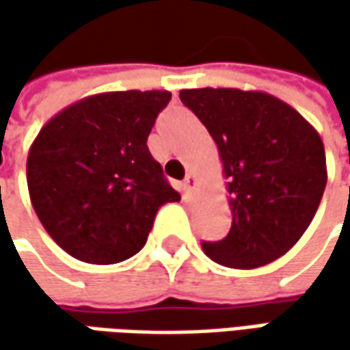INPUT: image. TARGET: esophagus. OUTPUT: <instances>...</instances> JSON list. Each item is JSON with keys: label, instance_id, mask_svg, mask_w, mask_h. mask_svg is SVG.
I'll return each mask as SVG.
<instances>
[{"label": "esophagus", "instance_id": "esophagus-1", "mask_svg": "<svg viewBox=\"0 0 350 350\" xmlns=\"http://www.w3.org/2000/svg\"><path fill=\"white\" fill-rule=\"evenodd\" d=\"M183 185H185V191H189V193H193V191H195L196 177H195V173H193V171H189V173H187V177H185Z\"/></svg>", "mask_w": 350, "mask_h": 350}]
</instances>
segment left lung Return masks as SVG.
Listing matches in <instances>:
<instances>
[{
	"label": "left lung",
	"instance_id": "1",
	"mask_svg": "<svg viewBox=\"0 0 350 350\" xmlns=\"http://www.w3.org/2000/svg\"><path fill=\"white\" fill-rule=\"evenodd\" d=\"M179 97L218 146L234 216L230 234L204 241V253L232 269H257L282 257L312 224L325 191L317 130L262 91L183 89Z\"/></svg>",
	"mask_w": 350,
	"mask_h": 350
}]
</instances>
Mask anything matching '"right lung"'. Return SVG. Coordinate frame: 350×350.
<instances>
[{
  "instance_id": "add662e5",
  "label": "right lung",
  "mask_w": 350,
  "mask_h": 350,
  "mask_svg": "<svg viewBox=\"0 0 350 350\" xmlns=\"http://www.w3.org/2000/svg\"><path fill=\"white\" fill-rule=\"evenodd\" d=\"M169 91L97 93L52 116L27 157L33 208L50 237L83 262L136 255L155 214L181 195L148 150Z\"/></svg>"
}]
</instances>
